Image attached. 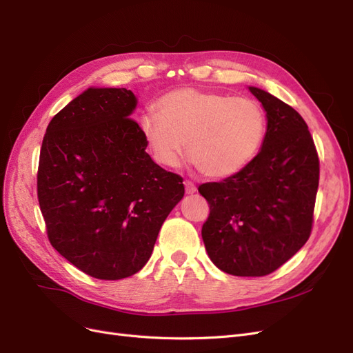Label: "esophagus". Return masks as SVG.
<instances>
[{
  "label": "esophagus",
  "instance_id": "esophagus-1",
  "mask_svg": "<svg viewBox=\"0 0 353 353\" xmlns=\"http://www.w3.org/2000/svg\"><path fill=\"white\" fill-rule=\"evenodd\" d=\"M184 187H185V193H187V194H194L196 191H197L196 185H194L193 183H190V181H185V183H184Z\"/></svg>",
  "mask_w": 353,
  "mask_h": 353
}]
</instances>
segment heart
Instances as JSON below:
<instances>
[{
	"mask_svg": "<svg viewBox=\"0 0 353 353\" xmlns=\"http://www.w3.org/2000/svg\"><path fill=\"white\" fill-rule=\"evenodd\" d=\"M145 113L140 130L157 163L172 168L184 153L209 178L240 172L261 150L266 113L248 97L178 88Z\"/></svg>",
	"mask_w": 353,
	"mask_h": 353,
	"instance_id": "obj_1",
	"label": "heart"
}]
</instances>
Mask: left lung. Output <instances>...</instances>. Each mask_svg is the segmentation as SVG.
<instances>
[{
  "mask_svg": "<svg viewBox=\"0 0 353 353\" xmlns=\"http://www.w3.org/2000/svg\"><path fill=\"white\" fill-rule=\"evenodd\" d=\"M266 113L259 153L240 172L199 187L210 206L201 239L210 261L237 276H263L302 249L312 230L319 160L303 117L249 87Z\"/></svg>",
  "mask_w": 353,
  "mask_h": 353,
  "instance_id": "obj_1",
  "label": "left lung"
}]
</instances>
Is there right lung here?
<instances>
[{
    "label": "right lung",
    "instance_id": "1",
    "mask_svg": "<svg viewBox=\"0 0 353 353\" xmlns=\"http://www.w3.org/2000/svg\"><path fill=\"white\" fill-rule=\"evenodd\" d=\"M126 88L90 87L47 126L38 200L52 248L82 272L121 280L150 259L183 178L145 152Z\"/></svg>",
    "mask_w": 353,
    "mask_h": 353
}]
</instances>
